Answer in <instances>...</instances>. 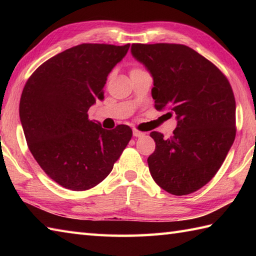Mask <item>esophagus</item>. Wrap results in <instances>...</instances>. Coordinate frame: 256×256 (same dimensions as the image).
<instances>
[{"instance_id": "1", "label": "esophagus", "mask_w": 256, "mask_h": 256, "mask_svg": "<svg viewBox=\"0 0 256 256\" xmlns=\"http://www.w3.org/2000/svg\"><path fill=\"white\" fill-rule=\"evenodd\" d=\"M133 135L135 138H140V136H144L145 133L138 131V130H133Z\"/></svg>"}]
</instances>
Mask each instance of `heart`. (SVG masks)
Masks as SVG:
<instances>
[{"label": "heart", "mask_w": 256, "mask_h": 256, "mask_svg": "<svg viewBox=\"0 0 256 256\" xmlns=\"http://www.w3.org/2000/svg\"><path fill=\"white\" fill-rule=\"evenodd\" d=\"M140 70H143V69H140V67H133V68L131 69V72H130V74H131V72H140Z\"/></svg>", "instance_id": "obj_1"}]
</instances>
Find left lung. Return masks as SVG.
<instances>
[{
  "label": "left lung",
  "instance_id": "1",
  "mask_svg": "<svg viewBox=\"0 0 256 256\" xmlns=\"http://www.w3.org/2000/svg\"><path fill=\"white\" fill-rule=\"evenodd\" d=\"M132 54L154 79L157 110L176 114L170 138L152 132L150 175L167 192H197L214 177L234 142L236 99L229 80L208 59L182 44H133Z\"/></svg>",
  "mask_w": 256,
  "mask_h": 256
}]
</instances>
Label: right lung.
Here are the masks:
<instances>
[{
    "label": "right lung",
    "instance_id": "right-lung-1",
    "mask_svg": "<svg viewBox=\"0 0 256 256\" xmlns=\"http://www.w3.org/2000/svg\"><path fill=\"white\" fill-rule=\"evenodd\" d=\"M128 48L80 44L48 59L26 81L20 118L27 146L64 188L84 192L104 180L132 138L128 125L106 130L88 116Z\"/></svg>",
    "mask_w": 256,
    "mask_h": 256
}]
</instances>
